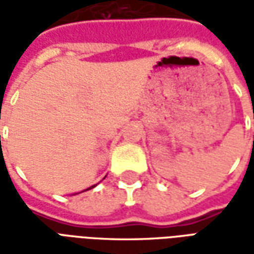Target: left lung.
Returning <instances> with one entry per match:
<instances>
[{"mask_svg":"<svg viewBox=\"0 0 254 254\" xmlns=\"http://www.w3.org/2000/svg\"><path fill=\"white\" fill-rule=\"evenodd\" d=\"M253 118H254V114H253Z\"/></svg>","mask_w":254,"mask_h":254,"instance_id":"1","label":"left lung"}]
</instances>
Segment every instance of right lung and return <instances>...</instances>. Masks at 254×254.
I'll list each match as a JSON object with an SVG mask.
<instances>
[{
    "instance_id": "add662e5",
    "label": "right lung",
    "mask_w": 254,
    "mask_h": 254,
    "mask_svg": "<svg viewBox=\"0 0 254 254\" xmlns=\"http://www.w3.org/2000/svg\"><path fill=\"white\" fill-rule=\"evenodd\" d=\"M92 188H95V185H94V187H91V188H88V189H85V190H89V189H92Z\"/></svg>"
}]
</instances>
